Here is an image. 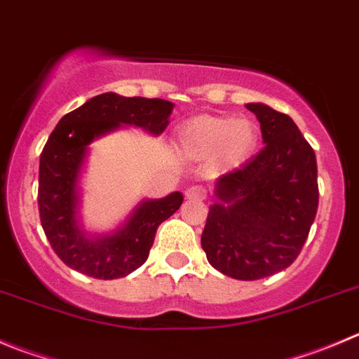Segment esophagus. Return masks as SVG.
Segmentation results:
<instances>
[{
    "mask_svg": "<svg viewBox=\"0 0 359 359\" xmlns=\"http://www.w3.org/2000/svg\"><path fill=\"white\" fill-rule=\"evenodd\" d=\"M185 197L189 201H204L208 197V194H206V190L203 189V187L194 185V187H190V189H187Z\"/></svg>",
    "mask_w": 359,
    "mask_h": 359,
    "instance_id": "34e87169",
    "label": "esophagus"
}]
</instances>
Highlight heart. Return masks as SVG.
Masks as SVG:
<instances>
[{
	"mask_svg": "<svg viewBox=\"0 0 359 359\" xmlns=\"http://www.w3.org/2000/svg\"><path fill=\"white\" fill-rule=\"evenodd\" d=\"M257 144V130L250 121L201 114L187 119L176 134L180 155L189 160L211 156L215 169L241 165Z\"/></svg>",
	"mask_w": 359,
	"mask_h": 359,
	"instance_id": "obj_1",
	"label": "heart"
}]
</instances>
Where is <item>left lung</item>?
I'll list each match as a JSON object with an SVG mask.
<instances>
[{
	"instance_id": "left-lung-1",
	"label": "left lung",
	"mask_w": 359,
	"mask_h": 359,
	"mask_svg": "<svg viewBox=\"0 0 359 359\" xmlns=\"http://www.w3.org/2000/svg\"><path fill=\"white\" fill-rule=\"evenodd\" d=\"M264 148L218 177L201 245L208 262L236 280L282 271L302 252L319 206L312 146L284 112L248 104Z\"/></svg>"
}]
</instances>
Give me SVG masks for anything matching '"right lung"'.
<instances>
[{"instance_id":"add662e5","label":"right lung","mask_w":359,"mask_h":359,"mask_svg":"<svg viewBox=\"0 0 359 359\" xmlns=\"http://www.w3.org/2000/svg\"><path fill=\"white\" fill-rule=\"evenodd\" d=\"M174 105L162 98L104 93L68 112L47 139L40 155L39 211L54 254L91 278L114 280L135 271L148 259L158 225L176 213L183 196L144 201L118 233L88 240L77 225V177L95 137L119 125H135L158 135L169 125Z\"/></svg>"}]
</instances>
